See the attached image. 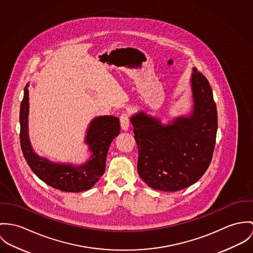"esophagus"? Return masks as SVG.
<instances>
[{"label":"esophagus","instance_id":"1","mask_svg":"<svg viewBox=\"0 0 253 253\" xmlns=\"http://www.w3.org/2000/svg\"><path fill=\"white\" fill-rule=\"evenodd\" d=\"M120 126L122 131L129 130V114L127 113H122L120 116Z\"/></svg>","mask_w":253,"mask_h":253}]
</instances>
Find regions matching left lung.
<instances>
[{
	"instance_id": "1",
	"label": "left lung",
	"mask_w": 253,
	"mask_h": 253,
	"mask_svg": "<svg viewBox=\"0 0 253 253\" xmlns=\"http://www.w3.org/2000/svg\"><path fill=\"white\" fill-rule=\"evenodd\" d=\"M193 108L168 123L143 111L131 116L139 148L138 171L151 188L178 191L209 168L215 145L217 112L211 88L196 68L190 79Z\"/></svg>"
}]
</instances>
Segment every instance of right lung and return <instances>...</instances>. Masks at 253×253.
Returning a JSON list of instances; mask_svg holds the SVG:
<instances>
[{
	"label": "right lung",
	"instance_id": "right-lung-1",
	"mask_svg": "<svg viewBox=\"0 0 253 253\" xmlns=\"http://www.w3.org/2000/svg\"><path fill=\"white\" fill-rule=\"evenodd\" d=\"M24 89L20 106V143L23 155L34 173L49 186L65 192H82L90 189L104 174L107 154L113 139L120 132L119 119L113 115L95 117L89 124L85 143L91 152L82 165L55 163L38 155L28 134L29 90Z\"/></svg>",
	"mask_w": 253,
	"mask_h": 253
}]
</instances>
